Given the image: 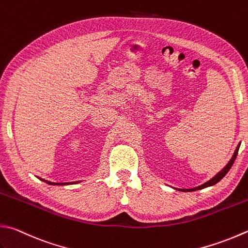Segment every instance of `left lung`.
<instances>
[{
    "mask_svg": "<svg viewBox=\"0 0 248 248\" xmlns=\"http://www.w3.org/2000/svg\"><path fill=\"white\" fill-rule=\"evenodd\" d=\"M239 149H240V144H239V146H237L236 150H235L234 154H233V156H232V158L230 160V162L228 163V165H227L225 168H223V170H222L221 171H219L216 176L213 177V178H212L211 180L207 181V182H205V184L202 185V186H197V188H193V189H184V190H180V191H184V192H191V191H197V190H201V189L207 188V186H211L216 185L217 182L220 181V180L223 178V177H225V176L227 175V172H228L229 170H230V168L232 167L233 163H234V161H235L236 155H237V152H239ZM178 190H179V189H178Z\"/></svg>",
    "mask_w": 248,
    "mask_h": 248,
    "instance_id": "1",
    "label": "left lung"
}]
</instances>
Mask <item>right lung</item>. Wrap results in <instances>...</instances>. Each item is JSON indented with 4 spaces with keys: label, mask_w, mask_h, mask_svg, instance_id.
Here are the masks:
<instances>
[{
    "label": "right lung",
    "mask_w": 248,
    "mask_h": 248,
    "mask_svg": "<svg viewBox=\"0 0 248 248\" xmlns=\"http://www.w3.org/2000/svg\"><path fill=\"white\" fill-rule=\"evenodd\" d=\"M42 180H43V179H42ZM43 181L47 182L48 185H68V182H67V184H62V182H56V184H55V182H50V181H47V180H43Z\"/></svg>",
    "instance_id": "obj_1"
}]
</instances>
